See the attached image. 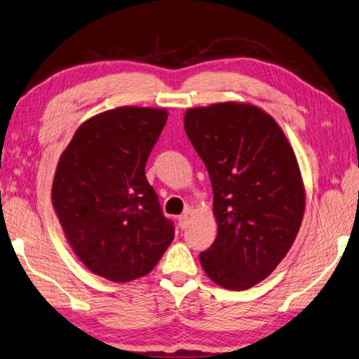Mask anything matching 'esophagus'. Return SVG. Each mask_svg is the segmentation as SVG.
Returning a JSON list of instances; mask_svg holds the SVG:
<instances>
[{"mask_svg":"<svg viewBox=\"0 0 359 359\" xmlns=\"http://www.w3.org/2000/svg\"><path fill=\"white\" fill-rule=\"evenodd\" d=\"M188 216H189V212H185V213H182L180 216H179V227L182 229V230H185L187 227H188Z\"/></svg>","mask_w":359,"mask_h":359,"instance_id":"1","label":"esophagus"}]
</instances>
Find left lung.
Wrapping results in <instances>:
<instances>
[{"label":"left lung","instance_id":"1","mask_svg":"<svg viewBox=\"0 0 359 359\" xmlns=\"http://www.w3.org/2000/svg\"><path fill=\"white\" fill-rule=\"evenodd\" d=\"M185 132L212 180L215 243L199 254L207 276L243 291L277 268L305 208L297 158L273 118L255 105L189 109Z\"/></svg>","mask_w":359,"mask_h":359}]
</instances>
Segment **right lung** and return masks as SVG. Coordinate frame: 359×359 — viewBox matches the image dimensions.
<instances>
[{"instance_id":"right-lung-1","label":"right lung","mask_w":359,"mask_h":359,"mask_svg":"<svg viewBox=\"0 0 359 359\" xmlns=\"http://www.w3.org/2000/svg\"><path fill=\"white\" fill-rule=\"evenodd\" d=\"M161 109L119 107L90 118L59 160L53 205L76 255L110 282L149 273L174 238L144 168L165 128Z\"/></svg>"}]
</instances>
